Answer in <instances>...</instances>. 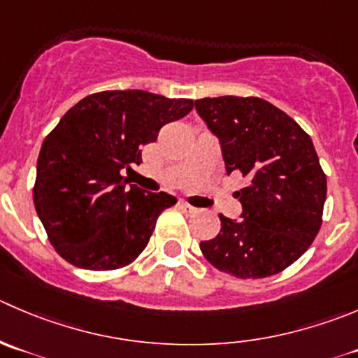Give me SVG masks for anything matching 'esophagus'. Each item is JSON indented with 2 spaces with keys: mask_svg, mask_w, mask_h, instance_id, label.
<instances>
[{
  "mask_svg": "<svg viewBox=\"0 0 358 358\" xmlns=\"http://www.w3.org/2000/svg\"><path fill=\"white\" fill-rule=\"evenodd\" d=\"M180 206H182V210L189 211V213H194V211H197V208H194V206H192V204L185 203V201H182V203H180Z\"/></svg>",
  "mask_w": 358,
  "mask_h": 358,
  "instance_id": "34e87169",
  "label": "esophagus"
}]
</instances>
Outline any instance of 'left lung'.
Wrapping results in <instances>:
<instances>
[{
	"label": "left lung",
	"mask_w": 358,
	"mask_h": 358,
	"mask_svg": "<svg viewBox=\"0 0 358 358\" xmlns=\"http://www.w3.org/2000/svg\"><path fill=\"white\" fill-rule=\"evenodd\" d=\"M196 110L222 145L227 175L248 185L236 192L241 220L218 215L222 229L199 248L218 271L266 278L296 262L317 238L327 178L310 134L266 99L220 96Z\"/></svg>",
	"instance_id": "8db88e82"
}]
</instances>
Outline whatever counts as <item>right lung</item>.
<instances>
[{"mask_svg": "<svg viewBox=\"0 0 358 358\" xmlns=\"http://www.w3.org/2000/svg\"><path fill=\"white\" fill-rule=\"evenodd\" d=\"M192 99L147 91L87 96L47 134L36 162L33 201L55 252L82 269L129 266L148 245L159 215L176 203L166 192L126 187L124 169L162 126L185 117Z\"/></svg>", "mask_w": 358, "mask_h": 358, "instance_id": "1", "label": "right lung"}]
</instances>
